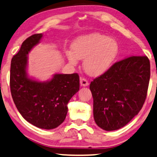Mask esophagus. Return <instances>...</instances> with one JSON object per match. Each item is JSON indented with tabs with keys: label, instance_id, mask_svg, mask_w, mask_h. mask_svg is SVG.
<instances>
[{
	"label": "esophagus",
	"instance_id": "34e87169",
	"mask_svg": "<svg viewBox=\"0 0 157 157\" xmlns=\"http://www.w3.org/2000/svg\"><path fill=\"white\" fill-rule=\"evenodd\" d=\"M80 85L82 87H86V86L89 85V82L85 78H80Z\"/></svg>",
	"mask_w": 157,
	"mask_h": 157
}]
</instances>
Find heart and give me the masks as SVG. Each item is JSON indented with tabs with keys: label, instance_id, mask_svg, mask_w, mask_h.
<instances>
[{
	"label": "heart",
	"instance_id": "1",
	"mask_svg": "<svg viewBox=\"0 0 157 157\" xmlns=\"http://www.w3.org/2000/svg\"><path fill=\"white\" fill-rule=\"evenodd\" d=\"M72 51L66 50L65 56L70 64L75 65L78 59H83V68L91 76L101 75L111 67L119 52L115 39L92 33L81 35L71 45Z\"/></svg>",
	"mask_w": 157,
	"mask_h": 157
}]
</instances>
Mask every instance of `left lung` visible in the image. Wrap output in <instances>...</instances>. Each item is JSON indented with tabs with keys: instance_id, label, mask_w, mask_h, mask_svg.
Masks as SVG:
<instances>
[{
	"instance_id": "obj_1",
	"label": "left lung",
	"mask_w": 157,
	"mask_h": 157,
	"mask_svg": "<svg viewBox=\"0 0 157 157\" xmlns=\"http://www.w3.org/2000/svg\"><path fill=\"white\" fill-rule=\"evenodd\" d=\"M150 62L147 56H130L117 62L91 82L93 114L98 127L113 131L139 113L147 98Z\"/></svg>"
}]
</instances>
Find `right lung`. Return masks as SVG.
I'll return each mask as SVG.
<instances>
[{"label": "right lung", "instance_id": "1", "mask_svg": "<svg viewBox=\"0 0 157 157\" xmlns=\"http://www.w3.org/2000/svg\"><path fill=\"white\" fill-rule=\"evenodd\" d=\"M43 34H34L22 43L13 57L10 87L13 101L22 117L35 127L55 129L64 122L67 104L79 89L78 73L56 74L50 80L39 82L28 77V54L40 43Z\"/></svg>", "mask_w": 157, "mask_h": 157}]
</instances>
